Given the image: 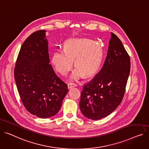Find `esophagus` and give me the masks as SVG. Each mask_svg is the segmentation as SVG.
<instances>
[{
	"label": "esophagus",
	"instance_id": "34e87169",
	"mask_svg": "<svg viewBox=\"0 0 149 149\" xmlns=\"http://www.w3.org/2000/svg\"><path fill=\"white\" fill-rule=\"evenodd\" d=\"M77 86V85L74 84V83H69L68 84V88H72L74 87H76Z\"/></svg>",
	"mask_w": 149,
	"mask_h": 149
}]
</instances>
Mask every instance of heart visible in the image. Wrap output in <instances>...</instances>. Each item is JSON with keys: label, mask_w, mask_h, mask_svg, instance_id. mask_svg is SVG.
<instances>
[{"label": "heart", "mask_w": 149, "mask_h": 149, "mask_svg": "<svg viewBox=\"0 0 149 149\" xmlns=\"http://www.w3.org/2000/svg\"><path fill=\"white\" fill-rule=\"evenodd\" d=\"M103 57L101 45L89 38H72L64 44L63 50L57 49L53 53L52 63L56 71L66 75L73 66L74 69L70 76L72 81L80 79L83 75L91 76L100 67Z\"/></svg>", "instance_id": "1"}]
</instances>
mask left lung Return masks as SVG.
Segmentation results:
<instances>
[{
  "label": "left lung",
  "mask_w": 149,
  "mask_h": 149,
  "mask_svg": "<svg viewBox=\"0 0 149 149\" xmlns=\"http://www.w3.org/2000/svg\"><path fill=\"white\" fill-rule=\"evenodd\" d=\"M111 35L103 67L81 93V111L93 120L108 116L120 105L130 73V56L119 38Z\"/></svg>",
  "instance_id": "obj_1"
}]
</instances>
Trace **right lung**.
Listing matches in <instances>:
<instances>
[{
    "mask_svg": "<svg viewBox=\"0 0 149 149\" xmlns=\"http://www.w3.org/2000/svg\"><path fill=\"white\" fill-rule=\"evenodd\" d=\"M45 31H36L23 42L19 50L14 78L26 110L40 118H49L60 110L68 92L67 84L49 64Z\"/></svg>",
    "mask_w": 149,
    "mask_h": 149,
    "instance_id": "obj_1",
    "label": "right lung"
}]
</instances>
